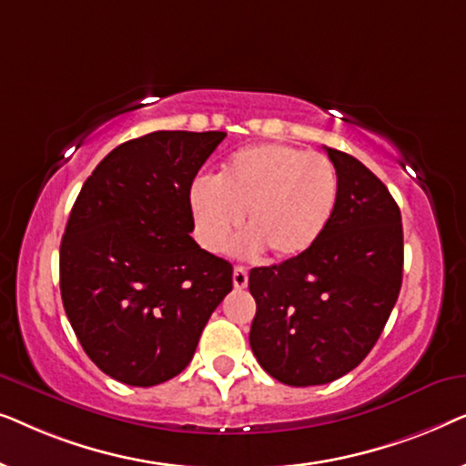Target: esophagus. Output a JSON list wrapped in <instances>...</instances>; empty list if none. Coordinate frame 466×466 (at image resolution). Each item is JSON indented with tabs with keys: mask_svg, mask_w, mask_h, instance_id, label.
I'll list each match as a JSON object with an SVG mask.
<instances>
[{
	"mask_svg": "<svg viewBox=\"0 0 466 466\" xmlns=\"http://www.w3.org/2000/svg\"><path fill=\"white\" fill-rule=\"evenodd\" d=\"M233 286L235 289H246L248 286V271L244 267H235L233 269Z\"/></svg>",
	"mask_w": 466,
	"mask_h": 466,
	"instance_id": "esophagus-1",
	"label": "esophagus"
}]
</instances>
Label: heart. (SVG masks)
I'll return each mask as SVG.
<instances>
[{"mask_svg": "<svg viewBox=\"0 0 466 466\" xmlns=\"http://www.w3.org/2000/svg\"><path fill=\"white\" fill-rule=\"evenodd\" d=\"M339 174L329 157L286 144L246 146L228 157L218 177L197 176L188 187L199 244L222 252L244 222L250 231L235 241L238 257L269 250L286 260L308 252L333 218Z\"/></svg>", "mask_w": 466, "mask_h": 466, "instance_id": "b5f03b06", "label": "heart"}]
</instances>
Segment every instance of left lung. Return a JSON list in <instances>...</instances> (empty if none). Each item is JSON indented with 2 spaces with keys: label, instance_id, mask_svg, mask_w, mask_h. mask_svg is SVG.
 Wrapping results in <instances>:
<instances>
[{
  "label": "left lung",
  "instance_id": "8db88e82",
  "mask_svg": "<svg viewBox=\"0 0 466 466\" xmlns=\"http://www.w3.org/2000/svg\"><path fill=\"white\" fill-rule=\"evenodd\" d=\"M339 199L322 238L248 278L250 348L271 378L320 386L359 367L380 339L403 282L400 209L359 158L327 148Z\"/></svg>",
  "mask_w": 466,
  "mask_h": 466
}]
</instances>
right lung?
Here are the masks:
<instances>
[{"mask_svg":"<svg viewBox=\"0 0 466 466\" xmlns=\"http://www.w3.org/2000/svg\"><path fill=\"white\" fill-rule=\"evenodd\" d=\"M227 133L155 131L120 144L76 199L61 239V299L80 346L110 378L182 373L233 267L190 238L188 187Z\"/></svg>","mask_w":466,"mask_h":466,"instance_id":"right-lung-1","label":"right lung"}]
</instances>
